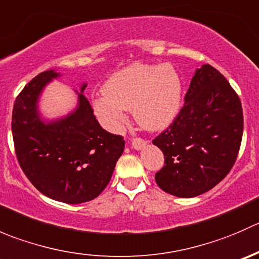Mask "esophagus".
I'll return each instance as SVG.
<instances>
[{
    "mask_svg": "<svg viewBox=\"0 0 259 259\" xmlns=\"http://www.w3.org/2000/svg\"><path fill=\"white\" fill-rule=\"evenodd\" d=\"M132 145L137 150H140V149H143L146 145V142L144 139H140V138H135V139L132 140Z\"/></svg>",
    "mask_w": 259,
    "mask_h": 259,
    "instance_id": "obj_1",
    "label": "esophagus"
}]
</instances>
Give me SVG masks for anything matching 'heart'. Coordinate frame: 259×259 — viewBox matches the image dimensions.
I'll list each match as a JSON object with an SVG mask.
<instances>
[{
	"label": "heart",
	"instance_id": "b5f03b06",
	"mask_svg": "<svg viewBox=\"0 0 259 259\" xmlns=\"http://www.w3.org/2000/svg\"><path fill=\"white\" fill-rule=\"evenodd\" d=\"M94 100L101 121L115 127L133 109L135 120L148 130L168 126L182 105V81L171 65L135 64L115 72Z\"/></svg>",
	"mask_w": 259,
	"mask_h": 259
}]
</instances>
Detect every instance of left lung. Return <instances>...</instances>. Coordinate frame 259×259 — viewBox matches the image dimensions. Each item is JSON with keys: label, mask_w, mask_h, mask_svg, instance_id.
Masks as SVG:
<instances>
[{"label": "left lung", "mask_w": 259, "mask_h": 259, "mask_svg": "<svg viewBox=\"0 0 259 259\" xmlns=\"http://www.w3.org/2000/svg\"><path fill=\"white\" fill-rule=\"evenodd\" d=\"M242 135L238 95L218 70L203 65L190 81L178 116L153 140L165 159L155 174L156 184L179 198L208 192L231 171Z\"/></svg>", "instance_id": "obj_1"}]
</instances>
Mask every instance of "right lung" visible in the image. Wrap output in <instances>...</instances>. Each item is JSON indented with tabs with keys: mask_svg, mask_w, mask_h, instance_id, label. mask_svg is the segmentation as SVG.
<instances>
[{
	"mask_svg": "<svg viewBox=\"0 0 259 259\" xmlns=\"http://www.w3.org/2000/svg\"><path fill=\"white\" fill-rule=\"evenodd\" d=\"M59 76L55 70L41 72L18 94L12 137L18 164L33 187L57 202L80 204L105 189L125 142L100 126L83 95L86 83L76 91L79 101L72 113L51 121L41 119L38 99Z\"/></svg>",
	"mask_w": 259,
	"mask_h": 259,
	"instance_id": "1",
	"label": "right lung"
}]
</instances>
